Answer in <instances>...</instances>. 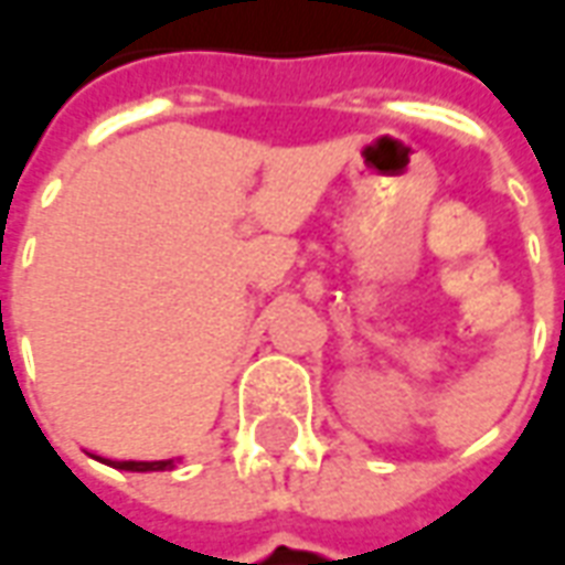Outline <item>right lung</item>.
<instances>
[{
  "label": "right lung",
  "mask_w": 565,
  "mask_h": 565,
  "mask_svg": "<svg viewBox=\"0 0 565 565\" xmlns=\"http://www.w3.org/2000/svg\"><path fill=\"white\" fill-rule=\"evenodd\" d=\"M111 469H125V472H166L174 469L178 459H106Z\"/></svg>",
  "instance_id": "add662e5"
}]
</instances>
